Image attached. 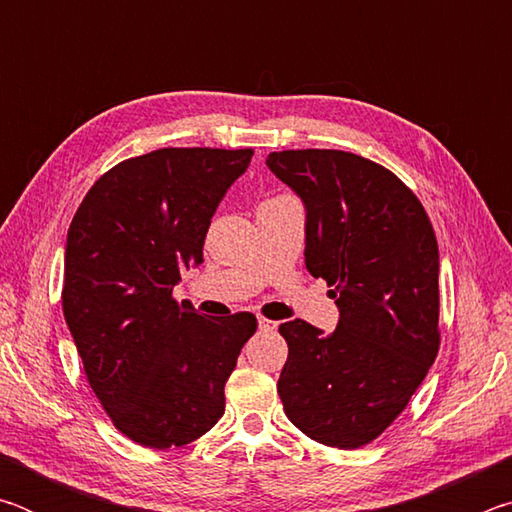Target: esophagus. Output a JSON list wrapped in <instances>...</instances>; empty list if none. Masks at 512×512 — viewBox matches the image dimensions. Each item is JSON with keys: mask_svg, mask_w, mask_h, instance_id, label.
<instances>
[{"mask_svg": "<svg viewBox=\"0 0 512 512\" xmlns=\"http://www.w3.org/2000/svg\"><path fill=\"white\" fill-rule=\"evenodd\" d=\"M257 323H259V329H262V332H275V329H277L275 320H268V318H264V316L259 318Z\"/></svg>", "mask_w": 512, "mask_h": 512, "instance_id": "obj_1", "label": "esophagus"}]
</instances>
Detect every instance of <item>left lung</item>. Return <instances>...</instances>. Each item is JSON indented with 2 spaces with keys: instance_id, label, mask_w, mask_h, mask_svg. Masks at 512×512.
Returning a JSON list of instances; mask_svg holds the SVG:
<instances>
[{
  "instance_id": "obj_1",
  "label": "left lung",
  "mask_w": 512,
  "mask_h": 512,
  "mask_svg": "<svg viewBox=\"0 0 512 512\" xmlns=\"http://www.w3.org/2000/svg\"><path fill=\"white\" fill-rule=\"evenodd\" d=\"M307 207L305 264L334 287L339 327L289 320L277 393L289 420L327 447L379 438L427 377L440 348L438 241L409 187L357 153L268 155Z\"/></svg>"
}]
</instances>
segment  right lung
I'll return each instance as SVG.
<instances>
[{
	"instance_id": "obj_1",
	"label": "right lung",
	"mask_w": 512,
	"mask_h": 512,
	"mask_svg": "<svg viewBox=\"0 0 512 512\" xmlns=\"http://www.w3.org/2000/svg\"><path fill=\"white\" fill-rule=\"evenodd\" d=\"M253 149H158L115 164L67 232L63 314L88 384L133 443H194L225 411V381L255 334L250 311L205 318L178 302L207 228Z\"/></svg>"
}]
</instances>
